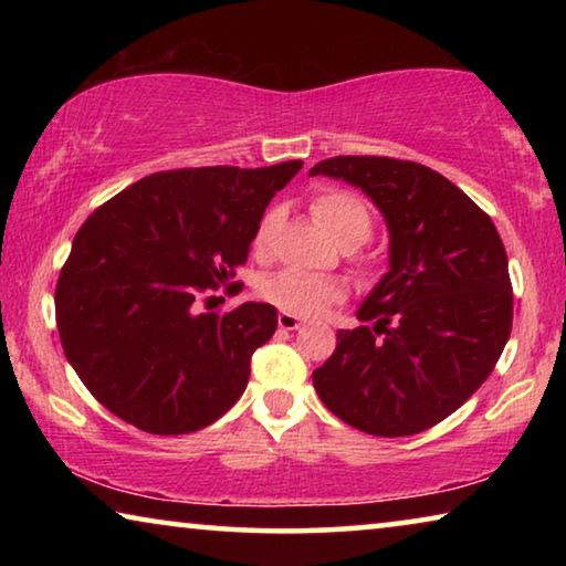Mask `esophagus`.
<instances>
[{
    "instance_id": "esophagus-1",
    "label": "esophagus",
    "mask_w": 566,
    "mask_h": 566,
    "mask_svg": "<svg viewBox=\"0 0 566 566\" xmlns=\"http://www.w3.org/2000/svg\"><path fill=\"white\" fill-rule=\"evenodd\" d=\"M276 324H280V329H284V332H294V329H300V317H296V314H290V312H280V317H276Z\"/></svg>"
}]
</instances>
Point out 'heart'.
<instances>
[{"instance_id":"b5f03b06","label":"heart","mask_w":566,"mask_h":566,"mask_svg":"<svg viewBox=\"0 0 566 566\" xmlns=\"http://www.w3.org/2000/svg\"><path fill=\"white\" fill-rule=\"evenodd\" d=\"M312 212L317 222L337 239V242L357 247L371 232V214L367 205L357 195L344 189H327L314 197ZM272 217H266L260 232H256L254 244L262 249L266 244V232H270ZM260 292L266 302L280 306L282 312L300 314V317H312L327 310L332 302H339L344 296V282L329 274H312L302 270H282L262 280Z\"/></svg>"}]
</instances>
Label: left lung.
Returning <instances> with one entry per match:
<instances>
[{
	"mask_svg": "<svg viewBox=\"0 0 566 566\" xmlns=\"http://www.w3.org/2000/svg\"><path fill=\"white\" fill-rule=\"evenodd\" d=\"M359 187L389 229V272L337 349L312 371L332 415L375 437H409L457 411L492 375L512 332L506 252L490 214L439 171L391 157L310 169Z\"/></svg>",
	"mask_w": 566,
	"mask_h": 566,
	"instance_id": "1",
	"label": "left lung"
}]
</instances>
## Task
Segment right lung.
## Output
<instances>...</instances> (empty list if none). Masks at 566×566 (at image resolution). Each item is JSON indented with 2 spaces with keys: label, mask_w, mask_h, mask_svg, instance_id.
I'll list each match as a JSON object with an SVG mask.
<instances>
[{
  "label": "right lung",
  "mask_w": 566,
  "mask_h": 566,
  "mask_svg": "<svg viewBox=\"0 0 566 566\" xmlns=\"http://www.w3.org/2000/svg\"><path fill=\"white\" fill-rule=\"evenodd\" d=\"M302 169L157 171L82 224L56 282V329L76 375L112 415L149 434H189L234 407L276 310L227 314L197 300L247 262L266 205Z\"/></svg>",
  "instance_id": "right-lung-1"
}]
</instances>
